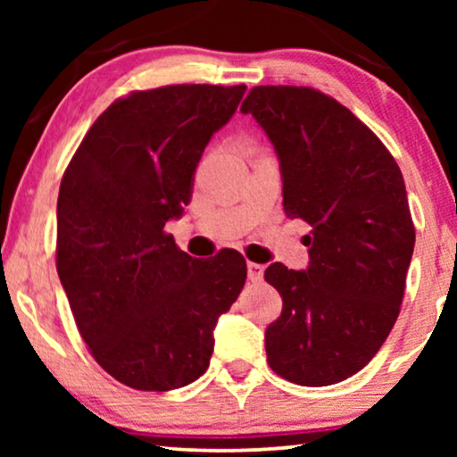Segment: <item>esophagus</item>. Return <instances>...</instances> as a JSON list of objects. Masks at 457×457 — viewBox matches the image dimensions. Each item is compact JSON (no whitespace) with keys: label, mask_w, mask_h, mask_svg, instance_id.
<instances>
[{"label":"esophagus","mask_w":457,"mask_h":457,"mask_svg":"<svg viewBox=\"0 0 457 457\" xmlns=\"http://www.w3.org/2000/svg\"><path fill=\"white\" fill-rule=\"evenodd\" d=\"M247 277L249 280H253V283H260V280L264 278V266L255 264V262H247Z\"/></svg>","instance_id":"34e87169"}]
</instances>
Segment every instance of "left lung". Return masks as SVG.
I'll return each mask as SVG.
<instances>
[{
  "mask_svg": "<svg viewBox=\"0 0 457 457\" xmlns=\"http://www.w3.org/2000/svg\"><path fill=\"white\" fill-rule=\"evenodd\" d=\"M241 112L277 152L285 214L312 227L305 270L274 262L264 272L283 297L268 364L302 386L341 383L399 316L416 241L402 170L364 122L310 87H253Z\"/></svg>",
  "mask_w": 457,
  "mask_h": 457,
  "instance_id": "obj_1",
  "label": "left lung"
}]
</instances>
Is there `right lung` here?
Listing matches in <instances>:
<instances>
[{
	"mask_svg": "<svg viewBox=\"0 0 457 457\" xmlns=\"http://www.w3.org/2000/svg\"><path fill=\"white\" fill-rule=\"evenodd\" d=\"M243 93L245 85L130 93L93 122L62 179L60 283L93 358L133 389L170 391L202 377L218 318L245 285L239 252L197 260L164 233Z\"/></svg>",
	"mask_w": 457,
	"mask_h": 457,
	"instance_id": "1",
	"label": "right lung"
}]
</instances>
